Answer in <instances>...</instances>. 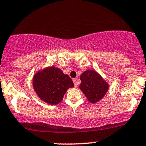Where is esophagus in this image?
Returning a JSON list of instances; mask_svg holds the SVG:
<instances>
[{"instance_id":"34e87169","label":"esophagus","mask_w":146,"mask_h":146,"mask_svg":"<svg viewBox=\"0 0 146 146\" xmlns=\"http://www.w3.org/2000/svg\"><path fill=\"white\" fill-rule=\"evenodd\" d=\"M73 82H74L75 87L78 86V83H77V81H76V80H75V79H73Z\"/></svg>"}]
</instances>
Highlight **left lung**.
Listing matches in <instances>:
<instances>
[{
    "mask_svg": "<svg viewBox=\"0 0 146 146\" xmlns=\"http://www.w3.org/2000/svg\"><path fill=\"white\" fill-rule=\"evenodd\" d=\"M80 88L88 101L94 104L100 101L108 90V85L96 71L88 70L80 76Z\"/></svg>",
    "mask_w": 146,
    "mask_h": 146,
    "instance_id": "1",
    "label": "left lung"
}]
</instances>
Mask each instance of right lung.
<instances>
[{
  "label": "right lung",
  "instance_id": "obj_1",
  "mask_svg": "<svg viewBox=\"0 0 146 146\" xmlns=\"http://www.w3.org/2000/svg\"><path fill=\"white\" fill-rule=\"evenodd\" d=\"M33 87L42 100L49 104H58L62 100L68 88L73 87L68 75L54 66L38 73L33 78Z\"/></svg>",
  "mask_w": 146,
  "mask_h": 146
}]
</instances>
